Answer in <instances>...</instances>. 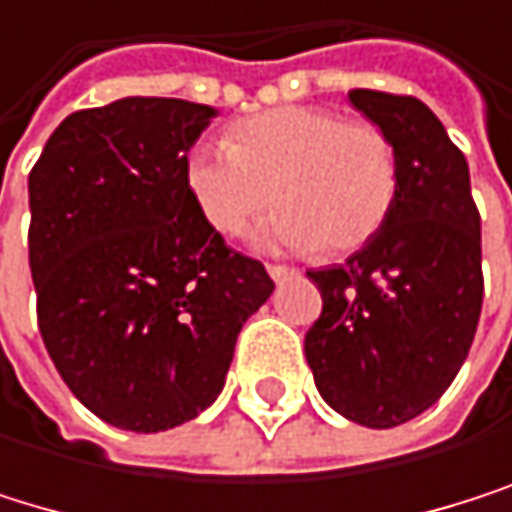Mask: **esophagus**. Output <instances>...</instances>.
Returning a JSON list of instances; mask_svg holds the SVG:
<instances>
[{"instance_id":"obj_1","label":"esophagus","mask_w":512,"mask_h":512,"mask_svg":"<svg viewBox=\"0 0 512 512\" xmlns=\"http://www.w3.org/2000/svg\"><path fill=\"white\" fill-rule=\"evenodd\" d=\"M268 274L274 277V280H287V277H293L296 274V268H290V265H268Z\"/></svg>"}]
</instances>
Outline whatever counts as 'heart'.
<instances>
[{"label":"heart","mask_w":512,"mask_h":512,"mask_svg":"<svg viewBox=\"0 0 512 512\" xmlns=\"http://www.w3.org/2000/svg\"><path fill=\"white\" fill-rule=\"evenodd\" d=\"M183 176L216 235H244L274 201V241L342 256L388 222L400 158L375 121H345L323 106H277L235 121L225 146L192 149Z\"/></svg>","instance_id":"obj_1"}]
</instances>
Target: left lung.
<instances>
[{
    "mask_svg": "<svg viewBox=\"0 0 512 512\" xmlns=\"http://www.w3.org/2000/svg\"><path fill=\"white\" fill-rule=\"evenodd\" d=\"M385 127L400 192L381 232L345 265L308 271L323 311L305 336L320 397L366 427H397L455 381L482 311V238L464 152L421 100L354 88Z\"/></svg>",
    "mask_w": 512,
    "mask_h": 512,
    "instance_id": "obj_1",
    "label": "left lung"
}]
</instances>
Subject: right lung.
Returning a JSON list of instances; mask_svg holds the SVG:
<instances>
[{
  "label": "right lung",
  "instance_id": "1",
  "mask_svg": "<svg viewBox=\"0 0 512 512\" xmlns=\"http://www.w3.org/2000/svg\"><path fill=\"white\" fill-rule=\"evenodd\" d=\"M216 112L124 97L63 118L30 170V271L42 342L97 418L170 430L222 391L238 332L271 296L186 189Z\"/></svg>",
  "mask_w": 512,
  "mask_h": 512
}]
</instances>
